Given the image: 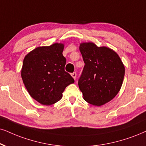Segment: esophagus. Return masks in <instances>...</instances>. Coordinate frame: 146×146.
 Wrapping results in <instances>:
<instances>
[{
	"instance_id": "esophagus-1",
	"label": "esophagus",
	"mask_w": 146,
	"mask_h": 146,
	"mask_svg": "<svg viewBox=\"0 0 146 146\" xmlns=\"http://www.w3.org/2000/svg\"><path fill=\"white\" fill-rule=\"evenodd\" d=\"M71 76L74 78V79H76V76H77V73L76 72H73V73H71Z\"/></svg>"
}]
</instances>
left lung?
I'll return each mask as SVG.
<instances>
[{
    "mask_svg": "<svg viewBox=\"0 0 146 146\" xmlns=\"http://www.w3.org/2000/svg\"><path fill=\"white\" fill-rule=\"evenodd\" d=\"M85 66L78 79L79 88L86 102L102 106L113 99L121 89L125 67L115 52L94 44L79 47Z\"/></svg>",
    "mask_w": 146,
    "mask_h": 146,
    "instance_id": "left-lung-1",
    "label": "left lung"
}]
</instances>
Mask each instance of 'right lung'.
I'll use <instances>...</instances> for the list:
<instances>
[{
	"label": "right lung",
	"instance_id": "1",
	"mask_svg": "<svg viewBox=\"0 0 146 146\" xmlns=\"http://www.w3.org/2000/svg\"><path fill=\"white\" fill-rule=\"evenodd\" d=\"M64 45L54 44L36 48L23 60L21 77L33 98L44 105L59 101L66 87L75 82L65 71L66 58L62 55Z\"/></svg>",
	"mask_w": 146,
	"mask_h": 146
}]
</instances>
